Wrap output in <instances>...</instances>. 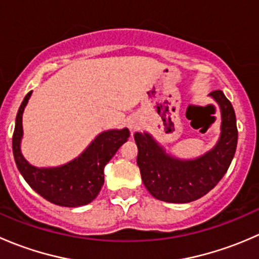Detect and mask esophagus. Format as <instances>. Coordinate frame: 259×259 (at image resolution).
<instances>
[{
  "instance_id": "esophagus-1",
  "label": "esophagus",
  "mask_w": 259,
  "mask_h": 259,
  "mask_svg": "<svg viewBox=\"0 0 259 259\" xmlns=\"http://www.w3.org/2000/svg\"><path fill=\"white\" fill-rule=\"evenodd\" d=\"M139 126H140V122L138 121V120L132 119L129 121V127L132 129V132H137V130L139 129Z\"/></svg>"
}]
</instances>
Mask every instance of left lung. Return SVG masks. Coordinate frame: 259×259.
Masks as SVG:
<instances>
[{"mask_svg":"<svg viewBox=\"0 0 259 259\" xmlns=\"http://www.w3.org/2000/svg\"><path fill=\"white\" fill-rule=\"evenodd\" d=\"M222 111V134L209 151L194 160L168 155L149 134L135 133L137 163L146 189L154 198L168 203H189L210 192L232 163L238 142L236 113L222 90L209 94Z\"/></svg>","mask_w":259,"mask_h":259,"instance_id":"obj_1","label":"left lung"}]
</instances>
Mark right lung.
Returning a JSON list of instances; mask_svg holds the SVG:
<instances>
[{
	"label": "right lung",
	"instance_id": "1",
	"mask_svg": "<svg viewBox=\"0 0 259 259\" xmlns=\"http://www.w3.org/2000/svg\"><path fill=\"white\" fill-rule=\"evenodd\" d=\"M27 94L16 116L12 150L16 165L36 193L49 202L61 207H80L93 202L104 185V166L109 163L129 138L127 129L108 130L98 135L77 159L60 168L38 169L30 165L20 150L22 138V113L30 99Z\"/></svg>",
	"mask_w": 259,
	"mask_h": 259
}]
</instances>
